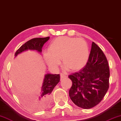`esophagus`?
I'll use <instances>...</instances> for the list:
<instances>
[{
  "label": "esophagus",
  "instance_id": "esophagus-1",
  "mask_svg": "<svg viewBox=\"0 0 121 121\" xmlns=\"http://www.w3.org/2000/svg\"><path fill=\"white\" fill-rule=\"evenodd\" d=\"M66 77H67V76H66L65 75H64V74H63V73H60V78H61V79H63V78H66Z\"/></svg>",
  "mask_w": 121,
  "mask_h": 121
}]
</instances>
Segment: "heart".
<instances>
[{"label": "heart", "mask_w": 121, "mask_h": 121, "mask_svg": "<svg viewBox=\"0 0 121 121\" xmlns=\"http://www.w3.org/2000/svg\"><path fill=\"white\" fill-rule=\"evenodd\" d=\"M64 68L72 71L82 69L88 62L89 48L87 42L81 38L62 36L52 40L48 46V51L44 53L47 64L56 70L60 64V59Z\"/></svg>", "instance_id": "1"}]
</instances>
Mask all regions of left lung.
<instances>
[{
  "mask_svg": "<svg viewBox=\"0 0 121 121\" xmlns=\"http://www.w3.org/2000/svg\"><path fill=\"white\" fill-rule=\"evenodd\" d=\"M68 77L73 83L69 97L76 105L87 109L102 100L109 87L110 70L105 56L96 43H92L86 65Z\"/></svg>",
  "mask_w": 121,
  "mask_h": 121,
  "instance_id": "1",
  "label": "left lung"
}]
</instances>
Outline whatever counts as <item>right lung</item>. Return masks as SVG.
Segmentation results:
<instances>
[{
	"mask_svg": "<svg viewBox=\"0 0 121 121\" xmlns=\"http://www.w3.org/2000/svg\"><path fill=\"white\" fill-rule=\"evenodd\" d=\"M50 37L38 38L32 39L22 45L15 54V58L19 54L27 51H35L41 54L42 48ZM60 81L59 74L48 73L45 75L41 92L38 97H23L21 99L24 104L29 108L34 110H42L48 106L51 100V94L58 82Z\"/></svg>",
	"mask_w": 121,
	"mask_h": 121,
	"instance_id": "add662e5",
	"label": "right lung"
}]
</instances>
